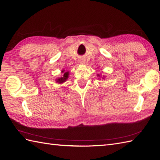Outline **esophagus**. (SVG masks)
<instances>
[{
	"label": "esophagus",
	"mask_w": 160,
	"mask_h": 160,
	"mask_svg": "<svg viewBox=\"0 0 160 160\" xmlns=\"http://www.w3.org/2000/svg\"><path fill=\"white\" fill-rule=\"evenodd\" d=\"M84 62H85V61L84 60V59H80V63H81V64H84Z\"/></svg>",
	"instance_id": "1"
}]
</instances>
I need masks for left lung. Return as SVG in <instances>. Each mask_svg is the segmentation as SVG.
Segmentation results:
<instances>
[{"instance_id": "left-lung-1", "label": "left lung", "mask_w": 160, "mask_h": 160, "mask_svg": "<svg viewBox=\"0 0 160 160\" xmlns=\"http://www.w3.org/2000/svg\"><path fill=\"white\" fill-rule=\"evenodd\" d=\"M97 76H98V77H100L101 76H100V74H97ZM104 76H102V79H104Z\"/></svg>"}]
</instances>
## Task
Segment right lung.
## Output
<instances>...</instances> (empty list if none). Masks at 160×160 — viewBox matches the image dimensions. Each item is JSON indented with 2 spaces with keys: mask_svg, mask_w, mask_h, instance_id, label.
<instances>
[{
  "mask_svg": "<svg viewBox=\"0 0 160 160\" xmlns=\"http://www.w3.org/2000/svg\"><path fill=\"white\" fill-rule=\"evenodd\" d=\"M61 73H62V76H61L60 78H57L56 80V82L58 83V84H62L64 82H66L68 78H69V71H65L64 69H62Z\"/></svg>",
  "mask_w": 160,
  "mask_h": 160,
  "instance_id": "1",
  "label": "right lung"
}]
</instances>
